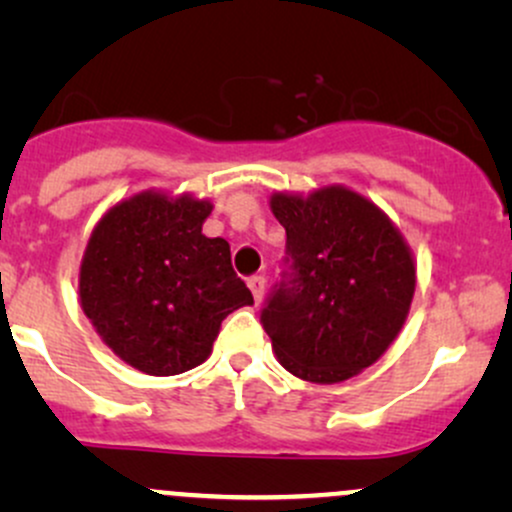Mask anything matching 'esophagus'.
I'll list each match as a JSON object with an SVG mask.
<instances>
[{"label":"esophagus","mask_w":512,"mask_h":512,"mask_svg":"<svg viewBox=\"0 0 512 512\" xmlns=\"http://www.w3.org/2000/svg\"><path fill=\"white\" fill-rule=\"evenodd\" d=\"M248 286H250L252 296H255V301L260 303L264 298V289H267V279H264L262 274H255V276H250V279H248Z\"/></svg>","instance_id":"1"}]
</instances>
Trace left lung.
Listing matches in <instances>:
<instances>
[{"label":"left lung","mask_w":512,"mask_h":512,"mask_svg":"<svg viewBox=\"0 0 512 512\" xmlns=\"http://www.w3.org/2000/svg\"><path fill=\"white\" fill-rule=\"evenodd\" d=\"M272 211L286 228V257L260 322L281 366L322 385L373 366L414 296V260L399 231L344 187L274 195Z\"/></svg>","instance_id":"left-lung-1"}]
</instances>
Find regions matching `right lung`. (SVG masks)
<instances>
[{"mask_svg":"<svg viewBox=\"0 0 512 512\" xmlns=\"http://www.w3.org/2000/svg\"><path fill=\"white\" fill-rule=\"evenodd\" d=\"M209 202L144 192L117 204L81 262V308L122 361L178 375L211 354L223 317L252 303L223 238L202 236Z\"/></svg>","mask_w":512,"mask_h":512,"instance_id":"1","label":"right lung"}]
</instances>
